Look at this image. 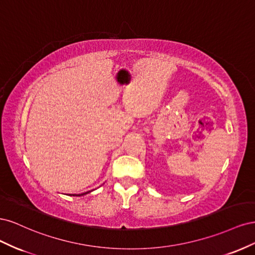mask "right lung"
<instances>
[{
	"instance_id": "add662e5",
	"label": "right lung",
	"mask_w": 255,
	"mask_h": 255,
	"mask_svg": "<svg viewBox=\"0 0 255 255\" xmlns=\"http://www.w3.org/2000/svg\"><path fill=\"white\" fill-rule=\"evenodd\" d=\"M89 191H87V192H84V194H81V195H73V196H83V195H86V194H88Z\"/></svg>"
}]
</instances>
